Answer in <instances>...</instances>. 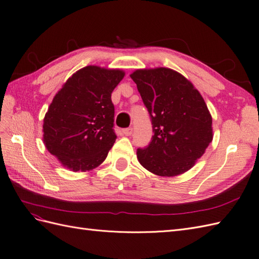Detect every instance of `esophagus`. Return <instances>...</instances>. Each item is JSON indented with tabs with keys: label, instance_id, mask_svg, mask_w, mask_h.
<instances>
[{
	"label": "esophagus",
	"instance_id": "34e87169",
	"mask_svg": "<svg viewBox=\"0 0 259 259\" xmlns=\"http://www.w3.org/2000/svg\"><path fill=\"white\" fill-rule=\"evenodd\" d=\"M123 134L125 136H131L133 134V127H126V128H123Z\"/></svg>",
	"mask_w": 259,
	"mask_h": 259
}]
</instances>
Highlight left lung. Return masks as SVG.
Wrapping results in <instances>:
<instances>
[{
    "label": "left lung",
    "instance_id": "left-lung-1",
    "mask_svg": "<svg viewBox=\"0 0 259 259\" xmlns=\"http://www.w3.org/2000/svg\"><path fill=\"white\" fill-rule=\"evenodd\" d=\"M131 77L150 115L153 132L149 145L137 149L139 163L159 176L184 174L213 139L204 99L191 82L168 68L136 70Z\"/></svg>",
    "mask_w": 259,
    "mask_h": 259
}]
</instances>
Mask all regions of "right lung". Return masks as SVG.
<instances>
[{
  "instance_id": "obj_1",
  "label": "right lung",
  "mask_w": 259,
  "mask_h": 259,
  "mask_svg": "<svg viewBox=\"0 0 259 259\" xmlns=\"http://www.w3.org/2000/svg\"><path fill=\"white\" fill-rule=\"evenodd\" d=\"M123 77L121 70L89 66L69 77L54 97L43 140L62 165L90 170L105 161L116 139L111 93Z\"/></svg>"
}]
</instances>
